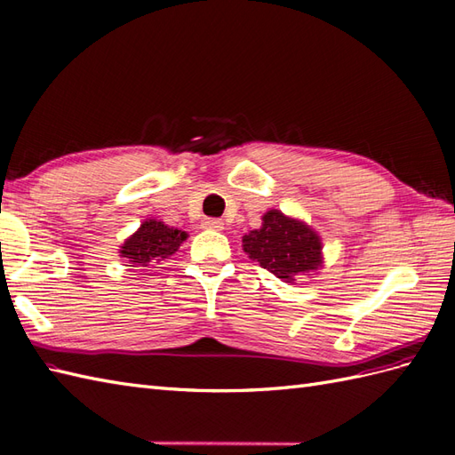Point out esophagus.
<instances>
[{
	"label": "esophagus",
	"mask_w": 455,
	"mask_h": 455,
	"mask_svg": "<svg viewBox=\"0 0 455 455\" xmlns=\"http://www.w3.org/2000/svg\"><path fill=\"white\" fill-rule=\"evenodd\" d=\"M203 228L204 229H214V231H221L224 229V221L218 220V218H208L203 221Z\"/></svg>",
	"instance_id": "esophagus-1"
}]
</instances>
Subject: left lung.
<instances>
[{"mask_svg":"<svg viewBox=\"0 0 455 455\" xmlns=\"http://www.w3.org/2000/svg\"><path fill=\"white\" fill-rule=\"evenodd\" d=\"M243 251L287 283L323 268V243L316 231L280 210H268L262 226L243 235Z\"/></svg>","mask_w":455,"mask_h":455,"instance_id":"8db88e82","label":"left lung"}]
</instances>
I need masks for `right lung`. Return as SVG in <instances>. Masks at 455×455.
Listing matches in <instances>:
<instances>
[{
  "label": "right lung",
  "instance_id": "add662e5",
  "mask_svg": "<svg viewBox=\"0 0 455 455\" xmlns=\"http://www.w3.org/2000/svg\"><path fill=\"white\" fill-rule=\"evenodd\" d=\"M185 239V231L165 226L158 220H147L135 234L125 239L119 249V257L125 259L129 266H148L152 260L172 257Z\"/></svg>",
  "mask_w": 455,
  "mask_h": 455
}]
</instances>
